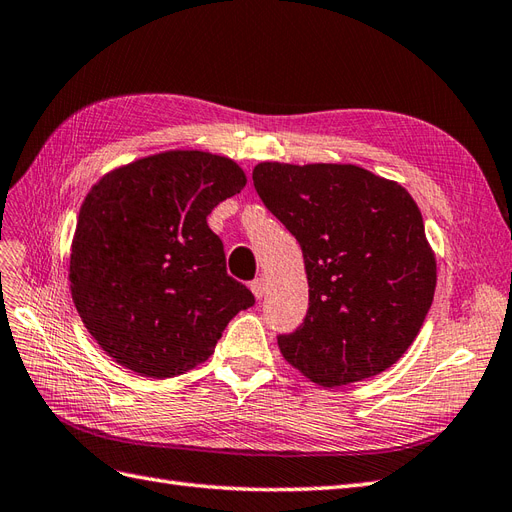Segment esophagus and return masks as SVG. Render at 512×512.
<instances>
[{
  "label": "esophagus",
  "instance_id": "34e87169",
  "mask_svg": "<svg viewBox=\"0 0 512 512\" xmlns=\"http://www.w3.org/2000/svg\"><path fill=\"white\" fill-rule=\"evenodd\" d=\"M251 291L255 294V298H264L268 294V281L266 279H255L251 283Z\"/></svg>",
  "mask_w": 512,
  "mask_h": 512
}]
</instances>
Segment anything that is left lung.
<instances>
[{
  "instance_id": "8db88e82",
  "label": "left lung",
  "mask_w": 512,
  "mask_h": 512,
  "mask_svg": "<svg viewBox=\"0 0 512 512\" xmlns=\"http://www.w3.org/2000/svg\"><path fill=\"white\" fill-rule=\"evenodd\" d=\"M255 191L296 236L309 311L279 334L283 358L319 386L392 367L414 343L437 283L412 195L358 165L259 163Z\"/></svg>"
}]
</instances>
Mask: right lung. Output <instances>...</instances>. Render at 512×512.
<instances>
[{"label": "right lung", "instance_id": "1", "mask_svg": "<svg viewBox=\"0 0 512 512\" xmlns=\"http://www.w3.org/2000/svg\"><path fill=\"white\" fill-rule=\"evenodd\" d=\"M244 186L231 158L171 150L107 173L87 193L70 291L85 328L122 367L156 379L191 371L255 304L208 227V214Z\"/></svg>", "mask_w": 512, "mask_h": 512}]
</instances>
